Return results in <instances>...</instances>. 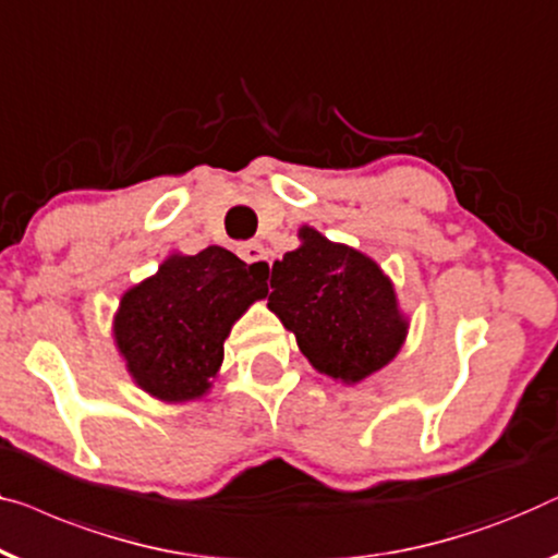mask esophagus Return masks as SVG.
I'll return each instance as SVG.
<instances>
[{"instance_id": "1", "label": "esophagus", "mask_w": 558, "mask_h": 558, "mask_svg": "<svg viewBox=\"0 0 558 558\" xmlns=\"http://www.w3.org/2000/svg\"><path fill=\"white\" fill-rule=\"evenodd\" d=\"M239 256L246 264H256L262 274H269L271 269V259L266 256V248L259 244V241H246V244H239Z\"/></svg>"}]
</instances>
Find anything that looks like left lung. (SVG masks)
<instances>
[{"label":"left lung","instance_id":"1","mask_svg":"<svg viewBox=\"0 0 558 558\" xmlns=\"http://www.w3.org/2000/svg\"><path fill=\"white\" fill-rule=\"evenodd\" d=\"M304 244L271 269L269 310L319 373L360 383L398 354L408 325L390 279L365 254L302 229Z\"/></svg>","mask_w":558,"mask_h":558}]
</instances>
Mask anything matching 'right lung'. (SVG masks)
<instances>
[{"label": "right lung", "mask_w": 558, "mask_h": 558, "mask_svg": "<svg viewBox=\"0 0 558 558\" xmlns=\"http://www.w3.org/2000/svg\"><path fill=\"white\" fill-rule=\"evenodd\" d=\"M266 292L259 266L221 246L171 256L123 296L116 317L118 347L135 383L168 402L204 395L231 325Z\"/></svg>", "instance_id": "1"}]
</instances>
